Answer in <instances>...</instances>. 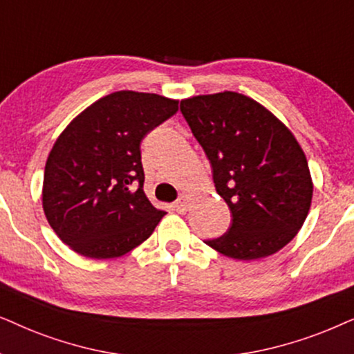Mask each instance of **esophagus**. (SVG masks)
Returning a JSON list of instances; mask_svg holds the SVG:
<instances>
[{"instance_id": "esophagus-1", "label": "esophagus", "mask_w": 354, "mask_h": 354, "mask_svg": "<svg viewBox=\"0 0 354 354\" xmlns=\"http://www.w3.org/2000/svg\"><path fill=\"white\" fill-rule=\"evenodd\" d=\"M174 209L180 212V214H186L187 209H189V199H187L186 194H183L180 199L174 202Z\"/></svg>"}]
</instances>
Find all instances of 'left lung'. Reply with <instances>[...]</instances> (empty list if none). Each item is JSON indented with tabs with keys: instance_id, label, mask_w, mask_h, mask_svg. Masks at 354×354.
Returning a JSON list of instances; mask_svg holds the SVG:
<instances>
[{
	"instance_id": "left-lung-1",
	"label": "left lung",
	"mask_w": 354,
	"mask_h": 354,
	"mask_svg": "<svg viewBox=\"0 0 354 354\" xmlns=\"http://www.w3.org/2000/svg\"><path fill=\"white\" fill-rule=\"evenodd\" d=\"M180 108L233 215L228 233L207 246L238 261L279 252L303 226L314 189L293 133L254 98L232 91L185 98Z\"/></svg>"
}]
</instances>
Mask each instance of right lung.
I'll return each mask as SVG.
<instances>
[{
  "mask_svg": "<svg viewBox=\"0 0 354 354\" xmlns=\"http://www.w3.org/2000/svg\"><path fill=\"white\" fill-rule=\"evenodd\" d=\"M157 93L113 92L79 113L46 158L41 205L53 232L88 259L121 257L167 214L144 192L140 142L178 111Z\"/></svg>",
  "mask_w": 354,
  "mask_h": 354,
  "instance_id": "right-lung-1",
  "label": "right lung"
}]
</instances>
